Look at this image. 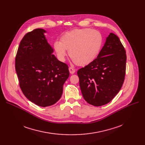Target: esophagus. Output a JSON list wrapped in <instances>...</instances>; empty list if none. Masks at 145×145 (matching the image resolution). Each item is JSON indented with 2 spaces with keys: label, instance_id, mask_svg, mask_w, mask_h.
<instances>
[{
  "label": "esophagus",
  "instance_id": "34e87169",
  "mask_svg": "<svg viewBox=\"0 0 145 145\" xmlns=\"http://www.w3.org/2000/svg\"><path fill=\"white\" fill-rule=\"evenodd\" d=\"M69 72H70V73H71V74H73V73H74L75 72H76L74 69H73V68L72 67H69Z\"/></svg>",
  "mask_w": 145,
  "mask_h": 145
}]
</instances>
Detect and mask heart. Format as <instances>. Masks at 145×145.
<instances>
[{
	"mask_svg": "<svg viewBox=\"0 0 145 145\" xmlns=\"http://www.w3.org/2000/svg\"><path fill=\"white\" fill-rule=\"evenodd\" d=\"M102 43L101 34L91 29H77L65 33L56 41L53 48L58 59L64 61L69 55L77 65L83 66L90 64L96 57Z\"/></svg>",
	"mask_w": 145,
	"mask_h": 145,
	"instance_id": "heart-1",
	"label": "heart"
}]
</instances>
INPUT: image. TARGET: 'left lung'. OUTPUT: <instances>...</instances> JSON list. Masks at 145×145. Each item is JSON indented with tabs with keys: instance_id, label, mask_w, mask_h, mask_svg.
Segmentation results:
<instances>
[{
	"instance_id": "8db88e82",
	"label": "left lung",
	"mask_w": 145,
	"mask_h": 145,
	"mask_svg": "<svg viewBox=\"0 0 145 145\" xmlns=\"http://www.w3.org/2000/svg\"><path fill=\"white\" fill-rule=\"evenodd\" d=\"M126 62L123 44L110 33L97 58L77 72L83 97L88 103L101 106L115 97L125 80Z\"/></svg>"
}]
</instances>
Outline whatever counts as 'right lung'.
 Segmentation results:
<instances>
[{
	"instance_id": "1",
	"label": "right lung",
	"mask_w": 145,
	"mask_h": 145,
	"mask_svg": "<svg viewBox=\"0 0 145 145\" xmlns=\"http://www.w3.org/2000/svg\"><path fill=\"white\" fill-rule=\"evenodd\" d=\"M42 29L27 33L20 42L15 57L19 86L27 99L46 107L62 96L63 86L69 76L67 65L52 54Z\"/></svg>"
}]
</instances>
